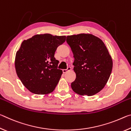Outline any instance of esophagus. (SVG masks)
Wrapping results in <instances>:
<instances>
[{
    "label": "esophagus",
    "instance_id": "1",
    "mask_svg": "<svg viewBox=\"0 0 131 131\" xmlns=\"http://www.w3.org/2000/svg\"><path fill=\"white\" fill-rule=\"evenodd\" d=\"M71 69H71V68H70V67H68L67 69H63V70H62V72H63V73H65L67 72L68 71H69V70H70Z\"/></svg>",
    "mask_w": 131,
    "mask_h": 131
}]
</instances>
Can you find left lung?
<instances>
[{
	"instance_id": "obj_1",
	"label": "left lung",
	"mask_w": 131,
	"mask_h": 131,
	"mask_svg": "<svg viewBox=\"0 0 131 131\" xmlns=\"http://www.w3.org/2000/svg\"><path fill=\"white\" fill-rule=\"evenodd\" d=\"M74 58L76 80L71 84L74 92L92 96L103 89L112 73L113 61L105 44L91 34L66 37Z\"/></svg>"
}]
</instances>
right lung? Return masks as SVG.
I'll return each mask as SVG.
<instances>
[{
    "mask_svg": "<svg viewBox=\"0 0 131 131\" xmlns=\"http://www.w3.org/2000/svg\"><path fill=\"white\" fill-rule=\"evenodd\" d=\"M65 40V36L46 34L35 35L22 43L16 53L15 67L18 77L29 91L43 95L54 90L62 74L54 54Z\"/></svg>",
    "mask_w": 131,
    "mask_h": 131,
    "instance_id": "obj_1",
    "label": "right lung"
}]
</instances>
